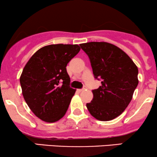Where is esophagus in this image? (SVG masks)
Wrapping results in <instances>:
<instances>
[{
    "instance_id": "34e87169",
    "label": "esophagus",
    "mask_w": 157,
    "mask_h": 157,
    "mask_svg": "<svg viewBox=\"0 0 157 157\" xmlns=\"http://www.w3.org/2000/svg\"><path fill=\"white\" fill-rule=\"evenodd\" d=\"M86 89V88H82V89H78V91H84V90Z\"/></svg>"
}]
</instances>
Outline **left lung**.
<instances>
[{"mask_svg": "<svg viewBox=\"0 0 157 157\" xmlns=\"http://www.w3.org/2000/svg\"><path fill=\"white\" fill-rule=\"evenodd\" d=\"M90 59L95 78L101 86L92 90L93 100L86 103L91 116L109 121L125 111L137 86L138 68L125 52L107 42L81 44Z\"/></svg>", "mask_w": 157, "mask_h": 157, "instance_id": "1", "label": "left lung"}]
</instances>
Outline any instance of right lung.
<instances>
[{
  "label": "right lung",
  "mask_w": 157,
  "mask_h": 157,
  "mask_svg": "<svg viewBox=\"0 0 157 157\" xmlns=\"http://www.w3.org/2000/svg\"><path fill=\"white\" fill-rule=\"evenodd\" d=\"M80 50L77 44L48 45L25 65L20 77L23 98L43 121L57 122L66 114L76 91L69 87L66 66Z\"/></svg>",
  "instance_id": "obj_1"
}]
</instances>
